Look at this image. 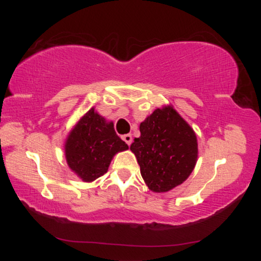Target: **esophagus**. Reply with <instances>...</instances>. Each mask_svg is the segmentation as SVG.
Listing matches in <instances>:
<instances>
[{
  "mask_svg": "<svg viewBox=\"0 0 261 261\" xmlns=\"http://www.w3.org/2000/svg\"><path fill=\"white\" fill-rule=\"evenodd\" d=\"M122 138H123V140H124L127 145H131V143H132V136L131 135H129V134L124 135V136L122 137Z\"/></svg>",
  "mask_w": 261,
  "mask_h": 261,
  "instance_id": "34e87169",
  "label": "esophagus"
}]
</instances>
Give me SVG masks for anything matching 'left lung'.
Listing matches in <instances>:
<instances>
[{"label": "left lung", "instance_id": "obj_1", "mask_svg": "<svg viewBox=\"0 0 261 261\" xmlns=\"http://www.w3.org/2000/svg\"><path fill=\"white\" fill-rule=\"evenodd\" d=\"M139 130L130 149L148 189L168 192L185 182L198 159L197 136L189 123L168 105L145 118Z\"/></svg>", "mask_w": 261, "mask_h": 261}]
</instances>
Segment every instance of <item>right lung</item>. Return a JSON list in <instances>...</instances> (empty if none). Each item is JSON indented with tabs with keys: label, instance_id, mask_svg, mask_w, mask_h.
Here are the masks:
<instances>
[{
	"label": "right lung",
	"instance_id": "1",
	"mask_svg": "<svg viewBox=\"0 0 261 261\" xmlns=\"http://www.w3.org/2000/svg\"><path fill=\"white\" fill-rule=\"evenodd\" d=\"M129 146L107 121L92 107L79 118L64 141V155L70 169L83 182L91 183L108 171L113 158Z\"/></svg>",
	"mask_w": 261,
	"mask_h": 261
}]
</instances>
